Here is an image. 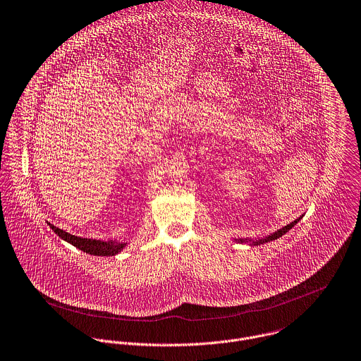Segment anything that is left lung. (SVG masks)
I'll list each match as a JSON object with an SVG mask.
<instances>
[{
  "mask_svg": "<svg viewBox=\"0 0 361 361\" xmlns=\"http://www.w3.org/2000/svg\"><path fill=\"white\" fill-rule=\"evenodd\" d=\"M301 219H302V216L297 218V219L293 221L291 224L283 226L281 229H279V231H276V232H273V233H270V235H267V236H263V238H245V239L242 238V239H235V242H238V243H249V245H263V243L276 240V239L281 238L283 235H286L288 231H291Z\"/></svg>",
  "mask_w": 361,
  "mask_h": 361,
  "instance_id": "left-lung-1",
  "label": "left lung"
}]
</instances>
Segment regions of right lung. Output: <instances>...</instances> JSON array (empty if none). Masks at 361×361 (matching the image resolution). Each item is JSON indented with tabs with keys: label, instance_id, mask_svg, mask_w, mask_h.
Listing matches in <instances>:
<instances>
[{
	"label": "right lung",
	"instance_id": "obj_1",
	"mask_svg": "<svg viewBox=\"0 0 361 361\" xmlns=\"http://www.w3.org/2000/svg\"><path fill=\"white\" fill-rule=\"evenodd\" d=\"M49 226L51 228V231L63 240H66L67 243L73 245L74 247H77L78 250L84 252V253H88L91 256H115L118 253H121L128 242H122V240H97V239H87V238H80V236H74V235H70L68 232H64L63 229H59L56 228L54 225L49 224Z\"/></svg>",
	"mask_w": 361,
	"mask_h": 361
}]
</instances>
